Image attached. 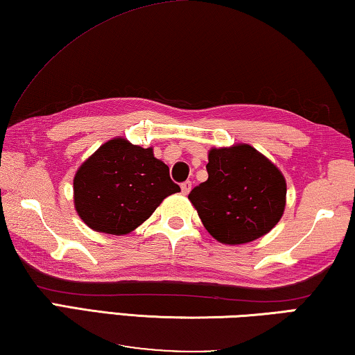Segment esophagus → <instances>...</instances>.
Masks as SVG:
<instances>
[{"mask_svg": "<svg viewBox=\"0 0 355 355\" xmlns=\"http://www.w3.org/2000/svg\"><path fill=\"white\" fill-rule=\"evenodd\" d=\"M191 191V182H184V183H182V193L187 196L188 193Z\"/></svg>", "mask_w": 355, "mask_h": 355, "instance_id": "1", "label": "esophagus"}]
</instances>
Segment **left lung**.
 <instances>
[{"label": "left lung", "mask_w": 355, "mask_h": 355, "mask_svg": "<svg viewBox=\"0 0 355 355\" xmlns=\"http://www.w3.org/2000/svg\"><path fill=\"white\" fill-rule=\"evenodd\" d=\"M207 172V182L191 191L188 199L219 243H250L277 226L288 188L267 156L248 144L211 148Z\"/></svg>", "instance_id": "8db88e82"}]
</instances>
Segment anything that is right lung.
I'll return each instance as SVG.
<instances>
[{
	"mask_svg": "<svg viewBox=\"0 0 355 355\" xmlns=\"http://www.w3.org/2000/svg\"><path fill=\"white\" fill-rule=\"evenodd\" d=\"M180 193L153 148L115 137L82 162L74 177L77 215L96 232L126 235L151 216L167 196Z\"/></svg>",
	"mask_w": 355,
	"mask_h": 355,
	"instance_id": "right-lung-1",
	"label": "right lung"
}]
</instances>
